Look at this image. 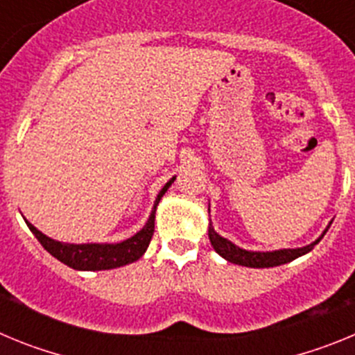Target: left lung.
<instances>
[{
    "mask_svg": "<svg viewBox=\"0 0 355 355\" xmlns=\"http://www.w3.org/2000/svg\"><path fill=\"white\" fill-rule=\"evenodd\" d=\"M208 236L209 241H211L213 249L220 254L222 258L234 263V265L250 266V268H270V266H279L284 265V263H290L293 261V259L299 258V256H302V254H307L309 250H313V247L320 241L318 238L315 243L302 247V249H283L274 250V252H250V250H243L240 249V247H236L229 240L222 238L220 234H216L211 224H209L208 229Z\"/></svg>",
    "mask_w": 355,
    "mask_h": 355,
    "instance_id": "8db88e82",
    "label": "left lung"
}]
</instances>
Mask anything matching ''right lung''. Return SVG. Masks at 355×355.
<instances>
[{
    "label": "right lung",
    "instance_id": "right-lung-1",
    "mask_svg": "<svg viewBox=\"0 0 355 355\" xmlns=\"http://www.w3.org/2000/svg\"><path fill=\"white\" fill-rule=\"evenodd\" d=\"M175 178H172L165 187L162 188V192L158 193L155 202V208L150 213L149 220L144 225L142 231L135 234V236L128 238V240L121 241V243H83V245H74V243H62V241H55L42 234L37 227L26 222L28 227L37 240L40 241V245L51 254L53 258L62 261L64 265L71 266L74 270H110V268H117V266H124L128 263L137 261L142 258L146 249L149 247L150 238L155 233V213L156 206H158L159 199L163 193L167 192V188L174 183Z\"/></svg>",
    "mask_w": 355,
    "mask_h": 355
}]
</instances>
